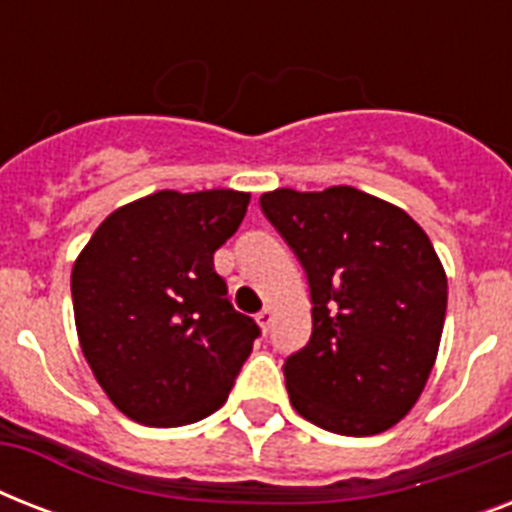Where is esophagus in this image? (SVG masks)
I'll use <instances>...</instances> for the list:
<instances>
[{
  "label": "esophagus",
  "instance_id": "34e87169",
  "mask_svg": "<svg viewBox=\"0 0 512 512\" xmlns=\"http://www.w3.org/2000/svg\"><path fill=\"white\" fill-rule=\"evenodd\" d=\"M257 324H260V329H263V332H268L273 324V308H263V311L257 313Z\"/></svg>",
  "mask_w": 512,
  "mask_h": 512
}]
</instances>
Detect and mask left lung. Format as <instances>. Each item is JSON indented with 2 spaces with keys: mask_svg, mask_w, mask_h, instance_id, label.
<instances>
[{
  "mask_svg": "<svg viewBox=\"0 0 512 512\" xmlns=\"http://www.w3.org/2000/svg\"><path fill=\"white\" fill-rule=\"evenodd\" d=\"M260 207L311 287V342L284 364L295 412L340 436L393 428L422 396L444 332L446 271L428 233L350 185L276 188Z\"/></svg>",
  "mask_w": 512,
  "mask_h": 512,
  "instance_id": "obj_1",
  "label": "left lung"
}]
</instances>
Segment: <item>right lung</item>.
I'll return each mask as SVG.
<instances>
[{"label": "right lung", "mask_w": 512, "mask_h": 512, "mask_svg": "<svg viewBox=\"0 0 512 512\" xmlns=\"http://www.w3.org/2000/svg\"><path fill=\"white\" fill-rule=\"evenodd\" d=\"M233 188L156 191L92 233L71 271L76 335L130 420L177 428L225 404L260 329L228 300L215 252L247 215Z\"/></svg>", "instance_id": "1"}]
</instances>
